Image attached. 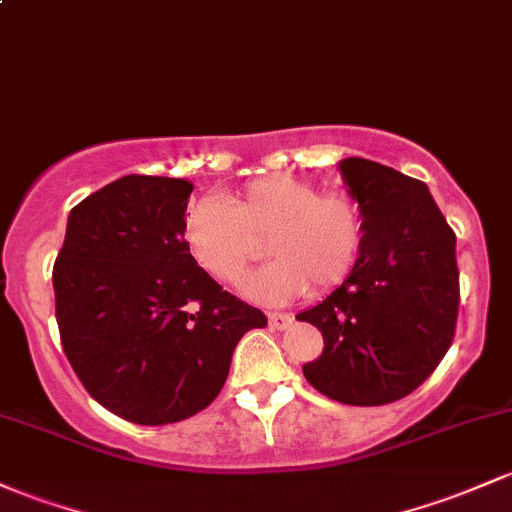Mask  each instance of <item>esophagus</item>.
I'll use <instances>...</instances> for the list:
<instances>
[{
  "label": "esophagus",
  "instance_id": "obj_1",
  "mask_svg": "<svg viewBox=\"0 0 512 512\" xmlns=\"http://www.w3.org/2000/svg\"><path fill=\"white\" fill-rule=\"evenodd\" d=\"M267 320H269V325H272V328L282 330L291 323V320H294V316H291V313H269Z\"/></svg>",
  "mask_w": 512,
  "mask_h": 512
}]
</instances>
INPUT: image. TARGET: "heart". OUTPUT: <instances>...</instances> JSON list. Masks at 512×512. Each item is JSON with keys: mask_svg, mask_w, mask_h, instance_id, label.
<instances>
[{"mask_svg": "<svg viewBox=\"0 0 512 512\" xmlns=\"http://www.w3.org/2000/svg\"><path fill=\"white\" fill-rule=\"evenodd\" d=\"M184 247L221 282H238L260 257H274L247 277L240 291L252 301L286 303L335 289L357 267L364 245L359 206L345 194H320L303 179L277 174L257 179L233 199H199L184 218Z\"/></svg>", "mask_w": 512, "mask_h": 512, "instance_id": "obj_1", "label": "heart"}]
</instances>
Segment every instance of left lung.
<instances>
[{
    "label": "left lung",
    "instance_id": "obj_1",
    "mask_svg": "<svg viewBox=\"0 0 512 512\" xmlns=\"http://www.w3.org/2000/svg\"><path fill=\"white\" fill-rule=\"evenodd\" d=\"M338 170L362 213L364 245L350 277L296 316L323 335V355L303 376L333 401L384 406L418 389L452 345L457 238L420 179L364 157Z\"/></svg>",
    "mask_w": 512,
    "mask_h": 512
}]
</instances>
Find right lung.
Here are the masks:
<instances>
[{
	"instance_id": "add662e5",
	"label": "right lung",
	"mask_w": 512,
	"mask_h": 512,
	"mask_svg": "<svg viewBox=\"0 0 512 512\" xmlns=\"http://www.w3.org/2000/svg\"><path fill=\"white\" fill-rule=\"evenodd\" d=\"M189 179L128 174L67 216L53 267L60 340L82 386L138 425L192 418L226 384L260 308L223 291L184 247Z\"/></svg>"
}]
</instances>
